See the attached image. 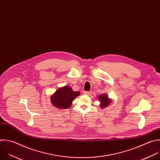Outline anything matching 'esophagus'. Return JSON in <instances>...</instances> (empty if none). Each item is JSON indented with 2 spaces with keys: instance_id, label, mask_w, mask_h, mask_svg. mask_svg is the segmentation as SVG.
Listing matches in <instances>:
<instances>
[{
  "instance_id": "1",
  "label": "esophagus",
  "mask_w": 160,
  "mask_h": 160,
  "mask_svg": "<svg viewBox=\"0 0 160 160\" xmlns=\"http://www.w3.org/2000/svg\"><path fill=\"white\" fill-rule=\"evenodd\" d=\"M84 93L86 95H90L91 93V92H87V91H85Z\"/></svg>"
}]
</instances>
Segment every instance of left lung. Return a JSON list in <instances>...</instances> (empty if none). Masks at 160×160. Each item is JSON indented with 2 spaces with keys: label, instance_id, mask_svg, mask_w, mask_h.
<instances>
[{
  "label": "left lung",
  "instance_id": "1",
  "mask_svg": "<svg viewBox=\"0 0 160 160\" xmlns=\"http://www.w3.org/2000/svg\"><path fill=\"white\" fill-rule=\"evenodd\" d=\"M98 98L100 102V108L102 109H103L106 107H108L111 102V100L109 98L108 95L107 94H105V93L100 95Z\"/></svg>",
  "mask_w": 160,
  "mask_h": 160
}]
</instances>
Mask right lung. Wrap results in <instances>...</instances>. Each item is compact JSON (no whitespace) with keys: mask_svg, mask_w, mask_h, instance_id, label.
Wrapping results in <instances>:
<instances>
[{"mask_svg":"<svg viewBox=\"0 0 160 160\" xmlns=\"http://www.w3.org/2000/svg\"><path fill=\"white\" fill-rule=\"evenodd\" d=\"M80 94V92H74L69 86L58 88L51 96V102L55 108L60 109H68L73 100Z\"/></svg>","mask_w":160,"mask_h":160,"instance_id":"obj_1","label":"right lung"}]
</instances>
